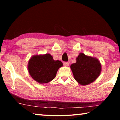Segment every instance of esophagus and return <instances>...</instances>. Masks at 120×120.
<instances>
[{"mask_svg": "<svg viewBox=\"0 0 120 120\" xmlns=\"http://www.w3.org/2000/svg\"><path fill=\"white\" fill-rule=\"evenodd\" d=\"M69 65V63L68 62H64V66L65 67H68Z\"/></svg>", "mask_w": 120, "mask_h": 120, "instance_id": "34e87169", "label": "esophagus"}]
</instances>
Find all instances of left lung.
<instances>
[{"label":"left lung","instance_id":"1","mask_svg":"<svg viewBox=\"0 0 120 120\" xmlns=\"http://www.w3.org/2000/svg\"><path fill=\"white\" fill-rule=\"evenodd\" d=\"M75 79L79 84L85 86L91 84L98 78L101 71V65L96 58L80 53L76 62L71 64Z\"/></svg>","mask_w":120,"mask_h":120}]
</instances>
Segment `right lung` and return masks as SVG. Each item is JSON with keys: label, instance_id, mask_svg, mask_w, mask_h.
<instances>
[{"label": "right lung", "instance_id": "add662e5", "mask_svg": "<svg viewBox=\"0 0 120 120\" xmlns=\"http://www.w3.org/2000/svg\"><path fill=\"white\" fill-rule=\"evenodd\" d=\"M63 66L59 60H54L49 53L36 54L28 60L27 69L30 76L40 84H47L55 78L59 69Z\"/></svg>", "mask_w": 120, "mask_h": 120}]
</instances>
